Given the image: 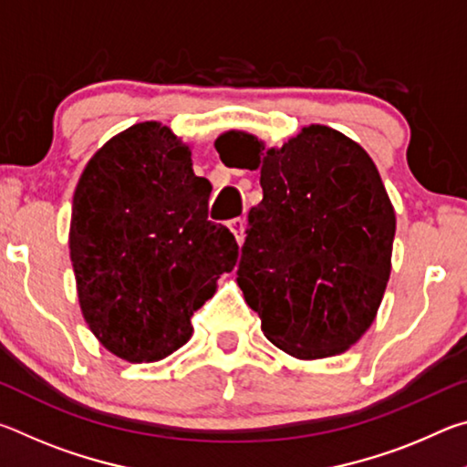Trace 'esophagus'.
Here are the masks:
<instances>
[{"instance_id": "34e87169", "label": "esophagus", "mask_w": 467, "mask_h": 467, "mask_svg": "<svg viewBox=\"0 0 467 467\" xmlns=\"http://www.w3.org/2000/svg\"><path fill=\"white\" fill-rule=\"evenodd\" d=\"M228 228H231V233L234 234L236 243L243 244V241H244V218H233L231 223H228Z\"/></svg>"}]
</instances>
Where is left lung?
I'll use <instances>...</instances> for the list:
<instances>
[{"instance_id": "8db88e82", "label": "left lung", "mask_w": 467, "mask_h": 467, "mask_svg": "<svg viewBox=\"0 0 467 467\" xmlns=\"http://www.w3.org/2000/svg\"><path fill=\"white\" fill-rule=\"evenodd\" d=\"M226 167L262 169L236 282L265 337L296 358L336 357L375 321L391 272L395 212L370 156L326 125L280 150L226 131Z\"/></svg>"}]
</instances>
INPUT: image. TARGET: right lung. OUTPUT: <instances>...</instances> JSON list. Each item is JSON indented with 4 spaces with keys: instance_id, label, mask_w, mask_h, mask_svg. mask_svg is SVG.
<instances>
[{
    "instance_id": "add662e5",
    "label": "right lung",
    "mask_w": 467,
    "mask_h": 467,
    "mask_svg": "<svg viewBox=\"0 0 467 467\" xmlns=\"http://www.w3.org/2000/svg\"><path fill=\"white\" fill-rule=\"evenodd\" d=\"M208 179L192 152L156 121L109 140L78 181L69 255L84 319L130 362L169 357L192 317L231 272L239 244L208 220Z\"/></svg>"
}]
</instances>
